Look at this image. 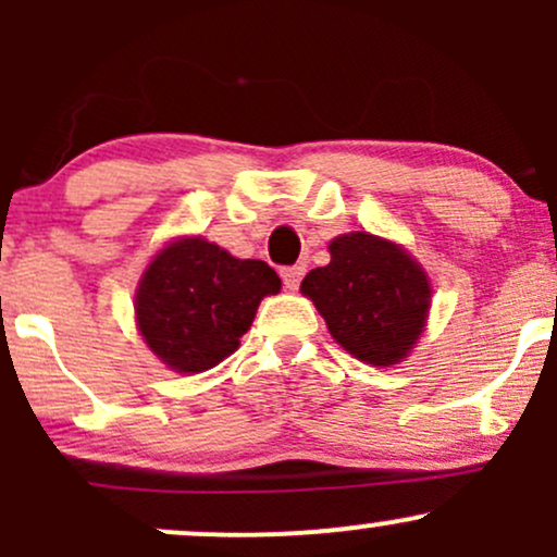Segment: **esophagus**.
Segmentation results:
<instances>
[{"label": "esophagus", "mask_w": 557, "mask_h": 557, "mask_svg": "<svg viewBox=\"0 0 557 557\" xmlns=\"http://www.w3.org/2000/svg\"><path fill=\"white\" fill-rule=\"evenodd\" d=\"M304 274H306V267H285V270L280 272V277H283V285L287 290H298Z\"/></svg>", "instance_id": "esophagus-1"}]
</instances>
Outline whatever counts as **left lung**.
Here are the masks:
<instances>
[{
    "instance_id": "left-lung-1",
    "label": "left lung",
    "mask_w": 557,
    "mask_h": 557,
    "mask_svg": "<svg viewBox=\"0 0 557 557\" xmlns=\"http://www.w3.org/2000/svg\"><path fill=\"white\" fill-rule=\"evenodd\" d=\"M330 264L304 277L330 335L356 359L389 367L406 359L430 311V280L400 246L369 233L330 243Z\"/></svg>"
}]
</instances>
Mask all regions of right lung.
I'll return each mask as SVG.
<instances>
[{
	"label": "right lung",
	"instance_id": "add662e5",
	"mask_svg": "<svg viewBox=\"0 0 557 557\" xmlns=\"http://www.w3.org/2000/svg\"><path fill=\"white\" fill-rule=\"evenodd\" d=\"M270 293H280V277L267 261L183 238L159 251L140 277L138 330L170 369L207 372L238 348Z\"/></svg>",
	"mask_w": 557,
	"mask_h": 557
}]
</instances>
